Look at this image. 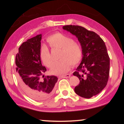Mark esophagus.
<instances>
[{
  "label": "esophagus",
  "instance_id": "esophagus-1",
  "mask_svg": "<svg viewBox=\"0 0 124 124\" xmlns=\"http://www.w3.org/2000/svg\"><path fill=\"white\" fill-rule=\"evenodd\" d=\"M71 76L70 74H66V75H62V76H61V78H70Z\"/></svg>",
  "mask_w": 124,
  "mask_h": 124
}]
</instances>
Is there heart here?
<instances>
[{"mask_svg":"<svg viewBox=\"0 0 124 124\" xmlns=\"http://www.w3.org/2000/svg\"><path fill=\"white\" fill-rule=\"evenodd\" d=\"M51 48H60L59 59L51 69L54 75H61L66 73L72 65H76L82 59V49L79 44L74 42L73 39L60 32L51 35L46 39ZM39 56L44 65L51 68L53 64V59L50 51L46 45H42L39 51Z\"/></svg>","mask_w":124,"mask_h":124,"instance_id":"b5f03b06","label":"heart"}]
</instances>
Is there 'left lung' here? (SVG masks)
<instances>
[{"label": "left lung", "instance_id": "1", "mask_svg": "<svg viewBox=\"0 0 124 124\" xmlns=\"http://www.w3.org/2000/svg\"><path fill=\"white\" fill-rule=\"evenodd\" d=\"M63 29L78 38L82 49V62L73 73L80 80L75 92L90 99L106 86L109 72V58L104 42L97 34L79 25H68Z\"/></svg>", "mask_w": 124, "mask_h": 124}]
</instances>
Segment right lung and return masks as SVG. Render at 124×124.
<instances>
[{
	"label": "right lung",
	"mask_w": 124,
	"mask_h": 124,
	"mask_svg": "<svg viewBox=\"0 0 124 124\" xmlns=\"http://www.w3.org/2000/svg\"><path fill=\"white\" fill-rule=\"evenodd\" d=\"M42 35L39 34L24 42L16 56V75L21 89L28 97L37 101H42L52 96L57 82L55 76H45L46 71L42 65L39 51Z\"/></svg>",
	"instance_id": "obj_1"
}]
</instances>
